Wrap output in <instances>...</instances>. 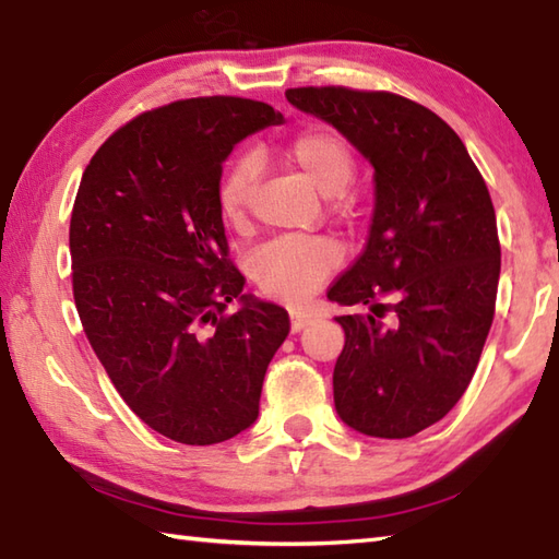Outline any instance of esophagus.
Masks as SVG:
<instances>
[{
	"label": "esophagus",
	"instance_id": "esophagus-1",
	"mask_svg": "<svg viewBox=\"0 0 559 559\" xmlns=\"http://www.w3.org/2000/svg\"><path fill=\"white\" fill-rule=\"evenodd\" d=\"M314 320V312H290V332H300Z\"/></svg>",
	"mask_w": 559,
	"mask_h": 559
}]
</instances>
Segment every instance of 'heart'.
Listing matches in <instances>:
<instances>
[{
  "instance_id": "obj_1",
  "label": "heart",
  "mask_w": 559,
  "mask_h": 559,
  "mask_svg": "<svg viewBox=\"0 0 559 559\" xmlns=\"http://www.w3.org/2000/svg\"><path fill=\"white\" fill-rule=\"evenodd\" d=\"M290 167L326 199L344 193L354 181L356 159L348 142L332 130H305L286 147ZM257 179V159L239 157L217 183V207L227 223L247 217L249 193ZM342 264V249L326 237H278L259 247L249 273L266 295L283 302H302Z\"/></svg>"
}]
</instances>
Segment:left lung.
Wrapping results in <instances>:
<instances>
[{
	"label": "left lung",
	"mask_w": 559,
	"mask_h": 559,
	"mask_svg": "<svg viewBox=\"0 0 559 559\" xmlns=\"http://www.w3.org/2000/svg\"><path fill=\"white\" fill-rule=\"evenodd\" d=\"M373 167V217L356 264L326 298L368 305L346 334L334 407L354 431L409 439L463 397L487 342L501 269L487 183L455 130L421 104L346 86L288 90Z\"/></svg>",
	"instance_id": "left-lung-1"
}]
</instances>
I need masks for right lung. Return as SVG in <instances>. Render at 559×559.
<instances>
[{
    "mask_svg": "<svg viewBox=\"0 0 559 559\" xmlns=\"http://www.w3.org/2000/svg\"><path fill=\"white\" fill-rule=\"evenodd\" d=\"M281 123L251 98H186L116 130L82 174L70 257L84 334L128 407L177 443L249 429L290 332L281 305L242 290L217 207L229 152Z\"/></svg>",
    "mask_w": 559,
    "mask_h": 559,
    "instance_id": "add662e5",
    "label": "right lung"
}]
</instances>
